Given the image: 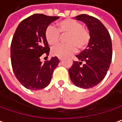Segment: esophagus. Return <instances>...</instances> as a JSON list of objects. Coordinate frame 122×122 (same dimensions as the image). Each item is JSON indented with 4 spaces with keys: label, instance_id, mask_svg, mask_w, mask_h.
<instances>
[{
    "label": "esophagus",
    "instance_id": "obj_1",
    "mask_svg": "<svg viewBox=\"0 0 122 122\" xmlns=\"http://www.w3.org/2000/svg\"><path fill=\"white\" fill-rule=\"evenodd\" d=\"M58 59H59L60 61H61V60H62V58H61V57H58Z\"/></svg>",
    "mask_w": 122,
    "mask_h": 122
}]
</instances>
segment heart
Segmentation results:
<instances>
[{"mask_svg":"<svg viewBox=\"0 0 122 122\" xmlns=\"http://www.w3.org/2000/svg\"><path fill=\"white\" fill-rule=\"evenodd\" d=\"M56 28L49 25L45 30V38L50 46L56 45L60 40V33L66 34L65 44H60L51 49V54L54 56L64 57L69 54L84 50L89 43L91 35L89 30L84 28L81 23L72 18L60 20Z\"/></svg>","mask_w":122,"mask_h":122,"instance_id":"1","label":"heart"}]
</instances>
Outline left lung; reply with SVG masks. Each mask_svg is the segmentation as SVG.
Returning <instances> with one entry per match:
<instances>
[{"label": "left lung", "instance_id": "left-lung-1", "mask_svg": "<svg viewBox=\"0 0 122 122\" xmlns=\"http://www.w3.org/2000/svg\"><path fill=\"white\" fill-rule=\"evenodd\" d=\"M87 25L91 38L87 48L76 55L77 61L69 69L71 81L78 87L92 88L106 76L112 58V43L109 31L97 18L81 14L75 17Z\"/></svg>", "mask_w": 122, "mask_h": 122}]
</instances>
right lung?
I'll list each match as a JSON object with an SVG mask.
<instances>
[{"label":"right lung","mask_w":122,"mask_h":122,"mask_svg":"<svg viewBox=\"0 0 122 122\" xmlns=\"http://www.w3.org/2000/svg\"><path fill=\"white\" fill-rule=\"evenodd\" d=\"M58 16L33 14L18 25L10 46V58L14 74L26 89L38 90L46 87L53 70L59 63L55 56L44 63L41 56H48L50 48L45 38V30Z\"/></svg>","instance_id":"1"}]
</instances>
